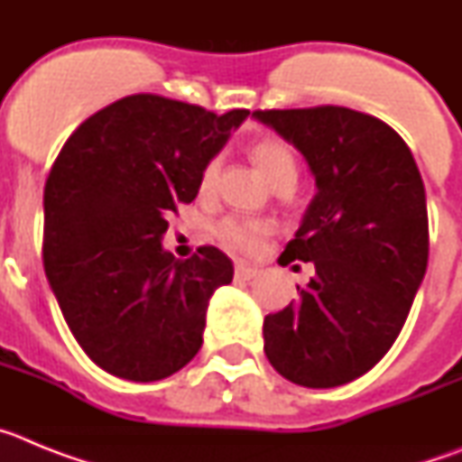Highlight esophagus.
I'll list each match as a JSON object with an SVG mask.
<instances>
[{
  "mask_svg": "<svg viewBox=\"0 0 462 462\" xmlns=\"http://www.w3.org/2000/svg\"><path fill=\"white\" fill-rule=\"evenodd\" d=\"M259 275V268L250 266V263H236V277L238 280H254Z\"/></svg>",
  "mask_w": 462,
  "mask_h": 462,
  "instance_id": "34e87169",
  "label": "esophagus"
}]
</instances>
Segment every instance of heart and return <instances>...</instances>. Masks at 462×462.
<instances>
[{"instance_id":"obj_1","label":"heart","mask_w":462,"mask_h":462,"mask_svg":"<svg viewBox=\"0 0 462 462\" xmlns=\"http://www.w3.org/2000/svg\"><path fill=\"white\" fill-rule=\"evenodd\" d=\"M250 154L273 187L296 185L298 166L289 145H284L277 138H261V141L252 143ZM219 166H222V157H217V154L203 164L201 173H199V189H201V194H208L215 187ZM271 234L273 224L268 219L224 217L215 224V236L219 238V243L236 252H245V254H252V252L259 250Z\"/></svg>"}]
</instances>
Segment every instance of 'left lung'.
I'll use <instances>...</instances> for the list:
<instances>
[{"mask_svg":"<svg viewBox=\"0 0 462 462\" xmlns=\"http://www.w3.org/2000/svg\"><path fill=\"white\" fill-rule=\"evenodd\" d=\"M308 162L317 194L280 256L312 261L298 300L263 319L273 368L333 389L374 368L405 326L428 266V208L407 143L342 106L254 110Z\"/></svg>","mask_w":462,"mask_h":462,"instance_id":"1","label":"left lung"}]
</instances>
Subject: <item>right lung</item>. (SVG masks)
I'll return each instance as SVG.
<instances>
[{
    "instance_id": "right-lung-1",
    "label": "right lung",
    "mask_w": 462,
    "mask_h": 462,
    "mask_svg": "<svg viewBox=\"0 0 462 462\" xmlns=\"http://www.w3.org/2000/svg\"><path fill=\"white\" fill-rule=\"evenodd\" d=\"M247 116L132 94L89 116L57 154L43 268L73 337L106 373L157 382L201 349L210 296L234 280V263L212 245L175 259L162 238Z\"/></svg>"
}]
</instances>
